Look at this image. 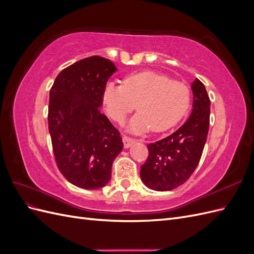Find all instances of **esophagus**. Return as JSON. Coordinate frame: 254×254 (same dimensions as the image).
<instances>
[{
    "instance_id": "esophagus-1",
    "label": "esophagus",
    "mask_w": 254,
    "mask_h": 254,
    "mask_svg": "<svg viewBox=\"0 0 254 254\" xmlns=\"http://www.w3.org/2000/svg\"><path fill=\"white\" fill-rule=\"evenodd\" d=\"M123 143H124V147L128 148L134 143V139H131V137L125 135V136H123Z\"/></svg>"
}]
</instances>
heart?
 Instances as JSON below:
<instances>
[{
  "mask_svg": "<svg viewBox=\"0 0 254 254\" xmlns=\"http://www.w3.org/2000/svg\"><path fill=\"white\" fill-rule=\"evenodd\" d=\"M104 104L110 118L122 123L129 113L137 112L130 122L132 132H162L174 127L187 113L190 90L182 81L157 72H141L127 76L123 84L107 83Z\"/></svg>",
  "mask_w": 254,
  "mask_h": 254,
  "instance_id": "obj_1",
  "label": "heart"
}]
</instances>
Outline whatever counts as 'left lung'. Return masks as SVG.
Masks as SVG:
<instances>
[{"label":"left lung","instance_id":"left-lung-1","mask_svg":"<svg viewBox=\"0 0 254 254\" xmlns=\"http://www.w3.org/2000/svg\"><path fill=\"white\" fill-rule=\"evenodd\" d=\"M193 111L189 120L164 139L147 145L148 158L141 166V179L155 190H172L191 176L202 156L210 126V98L198 78L191 84Z\"/></svg>","mask_w":254,"mask_h":254}]
</instances>
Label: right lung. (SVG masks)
Here are the masks:
<instances>
[{
	"instance_id": "add662e5",
	"label": "right lung",
	"mask_w": 254,
	"mask_h": 254,
	"mask_svg": "<svg viewBox=\"0 0 254 254\" xmlns=\"http://www.w3.org/2000/svg\"><path fill=\"white\" fill-rule=\"evenodd\" d=\"M117 70L109 59L87 57L64 68L50 91L54 157L64 178L81 189L105 187L124 146L119 130L99 109L107 81Z\"/></svg>"
}]
</instances>
